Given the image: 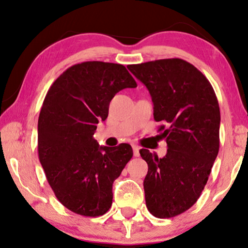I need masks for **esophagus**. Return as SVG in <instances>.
I'll return each instance as SVG.
<instances>
[{
  "label": "esophagus",
  "instance_id": "1",
  "mask_svg": "<svg viewBox=\"0 0 248 248\" xmlns=\"http://www.w3.org/2000/svg\"><path fill=\"white\" fill-rule=\"evenodd\" d=\"M132 150H134V156H135V157H139V150H140V148H139L138 146L134 145V146H132Z\"/></svg>",
  "mask_w": 248,
  "mask_h": 248
}]
</instances>
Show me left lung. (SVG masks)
<instances>
[{"label": "left lung", "instance_id": "left-lung-1", "mask_svg": "<svg viewBox=\"0 0 248 248\" xmlns=\"http://www.w3.org/2000/svg\"><path fill=\"white\" fill-rule=\"evenodd\" d=\"M128 69L149 91L155 120L164 124L158 131L168 147L162 158L140 150L148 164L146 205L158 218H170L197 202L208 180L219 150L218 100L207 78L182 59L130 64Z\"/></svg>", "mask_w": 248, "mask_h": 248}]
</instances>
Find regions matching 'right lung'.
<instances>
[{"label": "right lung", "mask_w": 248, "mask_h": 248, "mask_svg": "<svg viewBox=\"0 0 248 248\" xmlns=\"http://www.w3.org/2000/svg\"><path fill=\"white\" fill-rule=\"evenodd\" d=\"M123 64L88 61L66 69L44 98L38 121L39 159L58 201L82 216H101L112 204V184L131 159L128 143L99 146V121L117 92L136 88Z\"/></svg>", "instance_id": "right-lung-1"}]
</instances>
